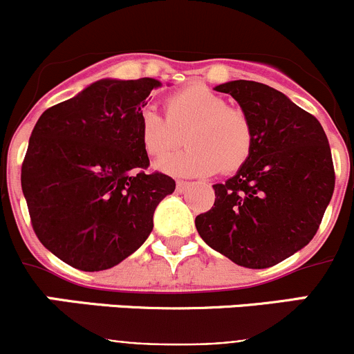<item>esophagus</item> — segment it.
I'll list each match as a JSON object with an SVG mask.
<instances>
[{
  "label": "esophagus",
  "instance_id": "1",
  "mask_svg": "<svg viewBox=\"0 0 354 354\" xmlns=\"http://www.w3.org/2000/svg\"><path fill=\"white\" fill-rule=\"evenodd\" d=\"M188 187H190V183H188V181H183V180L176 181V190L180 192V194H183V192H187Z\"/></svg>",
  "mask_w": 354,
  "mask_h": 354
}]
</instances>
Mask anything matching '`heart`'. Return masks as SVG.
Listing matches in <instances>:
<instances>
[{
	"label": "heart",
	"instance_id": "heart-1",
	"mask_svg": "<svg viewBox=\"0 0 354 354\" xmlns=\"http://www.w3.org/2000/svg\"><path fill=\"white\" fill-rule=\"evenodd\" d=\"M183 151L157 162V169L173 176H209L216 171L240 169L253 147V127L241 109L205 85H188L166 97V114L145 108L138 116V137L145 152L162 157L180 144Z\"/></svg>",
	"mask_w": 354,
	"mask_h": 354
}]
</instances>
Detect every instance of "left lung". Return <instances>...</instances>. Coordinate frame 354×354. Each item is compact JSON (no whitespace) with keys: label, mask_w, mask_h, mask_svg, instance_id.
<instances>
[{"label":"left lung","mask_w":354,"mask_h":354,"mask_svg":"<svg viewBox=\"0 0 354 354\" xmlns=\"http://www.w3.org/2000/svg\"><path fill=\"white\" fill-rule=\"evenodd\" d=\"M216 91L250 118L253 147L233 178L214 185V207L195 226L238 266L272 267L308 245L322 223L335 183L329 140L315 116L269 85L233 80Z\"/></svg>","instance_id":"left-lung-1"}]
</instances>
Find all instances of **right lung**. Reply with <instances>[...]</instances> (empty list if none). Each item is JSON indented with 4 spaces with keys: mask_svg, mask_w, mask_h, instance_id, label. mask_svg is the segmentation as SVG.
I'll return each mask as SVG.
<instances>
[{
    "mask_svg": "<svg viewBox=\"0 0 354 354\" xmlns=\"http://www.w3.org/2000/svg\"><path fill=\"white\" fill-rule=\"evenodd\" d=\"M156 78L94 82L46 109L22 164V192L39 241L85 272L106 270L138 250L154 210L176 183L147 174L138 116Z\"/></svg>",
    "mask_w": 354,
    "mask_h": 354,
    "instance_id": "obj_1",
    "label": "right lung"
}]
</instances>
